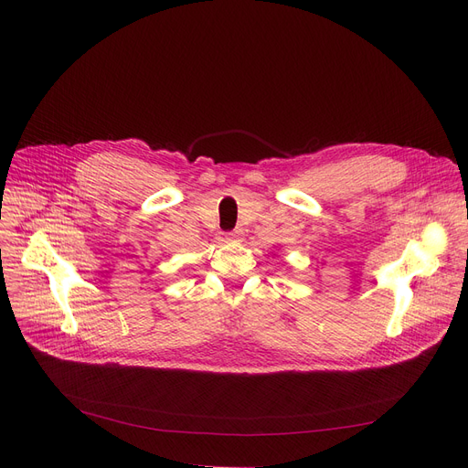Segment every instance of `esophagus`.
<instances>
[{
    "label": "esophagus",
    "instance_id": "obj_1",
    "mask_svg": "<svg viewBox=\"0 0 468 468\" xmlns=\"http://www.w3.org/2000/svg\"><path fill=\"white\" fill-rule=\"evenodd\" d=\"M240 239H242V231H240V229H235V231L224 235V240H226V242H237V240H240Z\"/></svg>",
    "mask_w": 468,
    "mask_h": 468
}]
</instances>
